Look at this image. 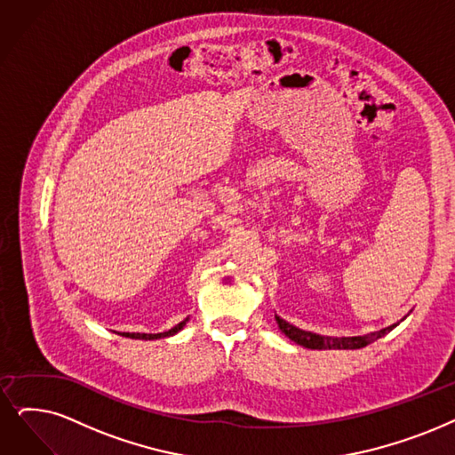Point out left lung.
<instances>
[{"label": "left lung", "mask_w": 455, "mask_h": 455, "mask_svg": "<svg viewBox=\"0 0 455 455\" xmlns=\"http://www.w3.org/2000/svg\"><path fill=\"white\" fill-rule=\"evenodd\" d=\"M405 319V317H403ZM402 319V321H403ZM276 323L280 326V331L291 339L295 341L299 345H302V347L306 349H362L366 347V345H370L371 341L383 338L385 334H388L392 329H395V324H390L387 326V329L379 331V332H370V334H364V336H349V338H332V336H321V334H315V332H307V331H302L299 329V326H293L289 324L287 321H283L282 317L276 315Z\"/></svg>", "instance_id": "left-lung-1"}]
</instances>
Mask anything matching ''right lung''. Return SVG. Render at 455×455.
Here are the masks:
<instances>
[{
	"mask_svg": "<svg viewBox=\"0 0 455 455\" xmlns=\"http://www.w3.org/2000/svg\"><path fill=\"white\" fill-rule=\"evenodd\" d=\"M187 321L188 319H185V321H180L179 324H175L173 329H170L168 332H160V334H140V332H123V336L124 338H132V339H160V338H168V336H173V334H177L180 329H183V326L187 324Z\"/></svg>",
	"mask_w": 455,
	"mask_h": 455,
	"instance_id": "right-lung-1",
	"label": "right lung"
}]
</instances>
